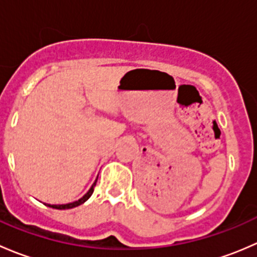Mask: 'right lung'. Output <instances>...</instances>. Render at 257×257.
<instances>
[{
    "label": "right lung",
    "instance_id": "add662e5",
    "mask_svg": "<svg viewBox=\"0 0 257 257\" xmlns=\"http://www.w3.org/2000/svg\"><path fill=\"white\" fill-rule=\"evenodd\" d=\"M97 179H98V178H97ZM95 183H97V180H95L94 183H93V185L90 186V189H89V190H88V193L85 194L84 196H82V198H80L79 200L73 201V203H69V204H62V205H51V204H46V205H47V206H51V208H53V209H59V210H66V209L76 208V206L80 205V204H83V203H84V201H87L88 199L90 198V195H92L93 191H94Z\"/></svg>",
    "mask_w": 257,
    "mask_h": 257
}]
</instances>
